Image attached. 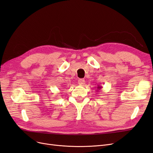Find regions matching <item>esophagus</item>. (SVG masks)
<instances>
[{
  "instance_id": "1",
  "label": "esophagus",
  "mask_w": 153,
  "mask_h": 153,
  "mask_svg": "<svg viewBox=\"0 0 153 153\" xmlns=\"http://www.w3.org/2000/svg\"><path fill=\"white\" fill-rule=\"evenodd\" d=\"M85 81L84 79H79L78 80V84L79 85H83L84 84H85Z\"/></svg>"
}]
</instances>
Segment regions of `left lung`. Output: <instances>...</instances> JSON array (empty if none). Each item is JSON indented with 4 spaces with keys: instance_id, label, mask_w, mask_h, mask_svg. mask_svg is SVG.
<instances>
[{
    "instance_id": "obj_1",
    "label": "left lung",
    "mask_w": 153,
    "mask_h": 153,
    "mask_svg": "<svg viewBox=\"0 0 153 153\" xmlns=\"http://www.w3.org/2000/svg\"><path fill=\"white\" fill-rule=\"evenodd\" d=\"M102 86H99V85H98V86H97V91H98V90H101L102 89Z\"/></svg>"
}]
</instances>
